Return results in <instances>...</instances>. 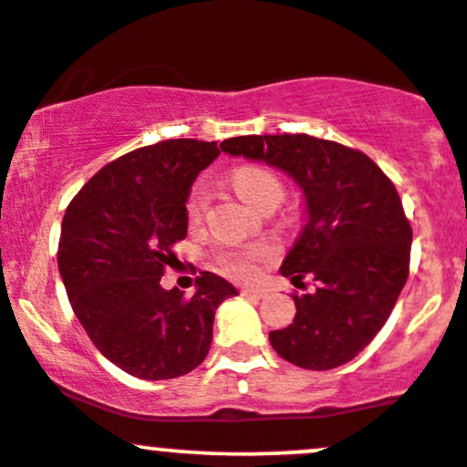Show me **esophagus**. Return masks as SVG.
<instances>
[{"mask_svg":"<svg viewBox=\"0 0 467 467\" xmlns=\"http://www.w3.org/2000/svg\"><path fill=\"white\" fill-rule=\"evenodd\" d=\"M242 295L248 296V299H264L265 290H259V288H242Z\"/></svg>","mask_w":467,"mask_h":467,"instance_id":"obj_1","label":"esophagus"}]
</instances>
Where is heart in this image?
Masks as SVG:
<instances>
[{
  "label": "heart",
  "mask_w": 467,
  "mask_h": 467,
  "mask_svg": "<svg viewBox=\"0 0 467 467\" xmlns=\"http://www.w3.org/2000/svg\"><path fill=\"white\" fill-rule=\"evenodd\" d=\"M233 186L239 197L253 208H268L275 206L284 199V183L275 172L265 171L259 166H242L233 172ZM210 203V192L203 183L194 186V191L188 197V217L191 222L199 223L206 214ZM276 254V245L273 242H254L237 245V248H225L217 254L219 268L225 275L234 279H253L259 273V265L270 261Z\"/></svg>",
  "instance_id": "1"
}]
</instances>
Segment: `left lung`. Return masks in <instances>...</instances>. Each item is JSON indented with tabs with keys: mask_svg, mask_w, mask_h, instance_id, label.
Here are the masks:
<instances>
[{
	"mask_svg": "<svg viewBox=\"0 0 467 467\" xmlns=\"http://www.w3.org/2000/svg\"><path fill=\"white\" fill-rule=\"evenodd\" d=\"M222 150L288 172L306 197L308 223L281 275L295 285L310 275L317 290L292 296V324L270 332L276 355L306 370L343 366L375 339L408 281L412 228L397 188L361 150L310 135L233 137Z\"/></svg>",
	"mask_w": 467,
	"mask_h": 467,
	"instance_id": "obj_1",
	"label": "left lung"
}]
</instances>
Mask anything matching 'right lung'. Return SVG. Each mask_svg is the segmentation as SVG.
Wrapping results in <instances>:
<instances>
[{"label": "right lung", "instance_id": "right-lung-1", "mask_svg": "<svg viewBox=\"0 0 467 467\" xmlns=\"http://www.w3.org/2000/svg\"><path fill=\"white\" fill-rule=\"evenodd\" d=\"M217 141L166 140L106 163L68 203L57 250L73 312L97 350L132 377L159 381L194 370L213 343L214 310L237 295L199 273L197 292L163 290L188 233L192 182L219 157Z\"/></svg>", "mask_w": 467, "mask_h": 467}]
</instances>
